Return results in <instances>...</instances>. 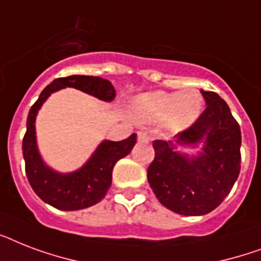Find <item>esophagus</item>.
Returning <instances> with one entry per match:
<instances>
[{"label": "esophagus", "mask_w": 261, "mask_h": 261, "mask_svg": "<svg viewBox=\"0 0 261 261\" xmlns=\"http://www.w3.org/2000/svg\"><path fill=\"white\" fill-rule=\"evenodd\" d=\"M138 139L139 141H149L150 137H149L146 131H138Z\"/></svg>", "instance_id": "1"}]
</instances>
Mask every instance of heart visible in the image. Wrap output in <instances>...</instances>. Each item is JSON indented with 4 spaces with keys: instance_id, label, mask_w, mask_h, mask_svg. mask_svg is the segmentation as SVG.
I'll return each mask as SVG.
<instances>
[{
    "instance_id": "1",
    "label": "heart",
    "mask_w": 261,
    "mask_h": 261,
    "mask_svg": "<svg viewBox=\"0 0 261 261\" xmlns=\"http://www.w3.org/2000/svg\"><path fill=\"white\" fill-rule=\"evenodd\" d=\"M203 97L198 90L186 92H153L137 100V112L141 120L161 123L167 120L172 131H181L199 118Z\"/></svg>"
}]
</instances>
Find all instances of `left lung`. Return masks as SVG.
<instances>
[{"label":"left lung","instance_id":"left-lung-1","mask_svg":"<svg viewBox=\"0 0 261 261\" xmlns=\"http://www.w3.org/2000/svg\"><path fill=\"white\" fill-rule=\"evenodd\" d=\"M206 110L172 141H153L155 155L147 181L160 203L181 215H204L223 202L241 168V130L226 101L215 92L200 90ZM203 142V151L188 158L174 144Z\"/></svg>","mask_w":261,"mask_h":261}]
</instances>
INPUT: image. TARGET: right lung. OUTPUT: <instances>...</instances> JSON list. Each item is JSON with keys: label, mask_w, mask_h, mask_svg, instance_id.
I'll use <instances>...</instances> for the list:
<instances>
[{"label": "right lung", "mask_w": 261, "mask_h": 261, "mask_svg": "<svg viewBox=\"0 0 261 261\" xmlns=\"http://www.w3.org/2000/svg\"><path fill=\"white\" fill-rule=\"evenodd\" d=\"M75 88L94 97L112 101L116 96L108 80L93 75H69L54 80L40 93L31 107L27 118V131L22 138V155L25 161V173L32 190L43 202L58 210L73 211L87 208L98 203L112 181V169L119 160L126 157L137 142L135 134L127 139L112 142L102 141L87 164L71 173H58L43 163L36 146L35 119L38 111L51 93L62 88Z\"/></svg>", "instance_id": "add662e5"}]
</instances>
